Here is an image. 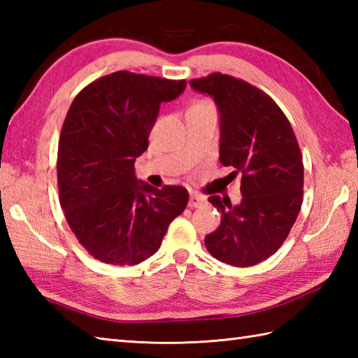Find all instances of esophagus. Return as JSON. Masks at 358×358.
<instances>
[{
    "label": "esophagus",
    "instance_id": "1",
    "mask_svg": "<svg viewBox=\"0 0 358 358\" xmlns=\"http://www.w3.org/2000/svg\"><path fill=\"white\" fill-rule=\"evenodd\" d=\"M204 203H206V199L200 194L194 192L191 194V196H189V208H200Z\"/></svg>",
    "mask_w": 358,
    "mask_h": 358
}]
</instances>
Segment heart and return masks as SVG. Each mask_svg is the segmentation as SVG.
<instances>
[{
    "instance_id": "obj_1",
    "label": "heart",
    "mask_w": 358,
    "mask_h": 358,
    "mask_svg": "<svg viewBox=\"0 0 358 358\" xmlns=\"http://www.w3.org/2000/svg\"><path fill=\"white\" fill-rule=\"evenodd\" d=\"M199 104H204V103H199Z\"/></svg>"
}]
</instances>
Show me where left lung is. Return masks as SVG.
I'll return each mask as SVG.
<instances>
[{"instance_id":"left-lung-1","label":"left lung","mask_w":358,"mask_h":358,"mask_svg":"<svg viewBox=\"0 0 358 358\" xmlns=\"http://www.w3.org/2000/svg\"><path fill=\"white\" fill-rule=\"evenodd\" d=\"M199 92L214 96L220 109V163L241 173L238 206L210 195L222 224L204 237L217 260L248 268L280 249L303 203L305 167L292 126L263 90L231 75L214 72L191 80Z\"/></svg>"}]
</instances>
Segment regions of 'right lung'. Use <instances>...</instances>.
Here are the masks:
<instances>
[{"instance_id":"right-lung-1","label":"right lung","mask_w":358,"mask_h":358,"mask_svg":"<svg viewBox=\"0 0 358 358\" xmlns=\"http://www.w3.org/2000/svg\"><path fill=\"white\" fill-rule=\"evenodd\" d=\"M186 80L118 71L73 98L58 141L59 204L80 245L96 260L134 266L162 246L187 206L183 186L152 187L135 178V158L149 146L159 104Z\"/></svg>"}]
</instances>
